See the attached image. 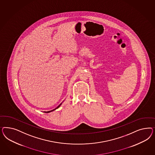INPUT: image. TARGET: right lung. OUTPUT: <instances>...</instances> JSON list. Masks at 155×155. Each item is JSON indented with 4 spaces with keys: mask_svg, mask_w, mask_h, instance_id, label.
I'll list each match as a JSON object with an SVG mask.
<instances>
[{
    "mask_svg": "<svg viewBox=\"0 0 155 155\" xmlns=\"http://www.w3.org/2000/svg\"><path fill=\"white\" fill-rule=\"evenodd\" d=\"M61 104H60V105H59V106H58V107H57L56 108H55V109H54V110H51V111H47V112H45V113H50V112H51V111H53V110H56V109H57V108H58V107H60V106H61Z\"/></svg>",
    "mask_w": 155,
    "mask_h": 155,
    "instance_id": "obj_1",
    "label": "right lung"
}]
</instances>
